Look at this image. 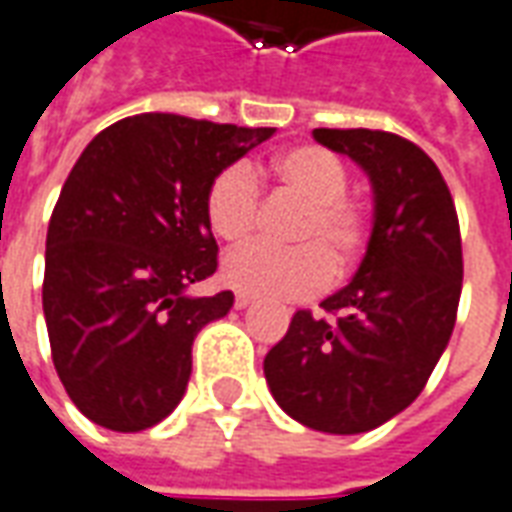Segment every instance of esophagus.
Masks as SVG:
<instances>
[{
	"label": "esophagus",
	"mask_w": 512,
	"mask_h": 512,
	"mask_svg": "<svg viewBox=\"0 0 512 512\" xmlns=\"http://www.w3.org/2000/svg\"><path fill=\"white\" fill-rule=\"evenodd\" d=\"M250 303H253V297H250V295H242V292H239V295L234 297V306H237V308H248Z\"/></svg>",
	"instance_id": "1"
}]
</instances>
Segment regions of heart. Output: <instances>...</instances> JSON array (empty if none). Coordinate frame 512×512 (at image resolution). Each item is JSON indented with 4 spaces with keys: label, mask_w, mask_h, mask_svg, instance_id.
I'll list each match as a JSON object with an SVG mask.
<instances>
[{
    "label": "heart",
    "mask_w": 512,
    "mask_h": 512,
    "mask_svg": "<svg viewBox=\"0 0 512 512\" xmlns=\"http://www.w3.org/2000/svg\"><path fill=\"white\" fill-rule=\"evenodd\" d=\"M273 179L306 201L292 231L300 245H242L223 259V281L242 295L300 300L331 284L333 270L347 273L364 256L372 220L347 198L350 173L342 159L322 146H295L278 154ZM262 209V184L245 162L217 170L204 195L206 223L217 237L239 242L253 234Z\"/></svg>",
    "instance_id": "1"
}]
</instances>
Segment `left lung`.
Segmentation results:
<instances>
[{"label": "left lung", "instance_id": "8db88e82", "mask_svg": "<svg viewBox=\"0 0 512 512\" xmlns=\"http://www.w3.org/2000/svg\"><path fill=\"white\" fill-rule=\"evenodd\" d=\"M358 162L375 192V223L331 314L297 311L264 358L275 402L320 433L353 436L405 411L433 375L458 317L463 250L455 201L436 162L400 134L314 129Z\"/></svg>", "mask_w": 512, "mask_h": 512}]
</instances>
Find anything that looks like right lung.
<instances>
[{"mask_svg": "<svg viewBox=\"0 0 512 512\" xmlns=\"http://www.w3.org/2000/svg\"><path fill=\"white\" fill-rule=\"evenodd\" d=\"M273 132L143 112L76 159L46 231L43 317L90 422L140 433L181 402L195 336L234 306L231 292L187 295L217 270L206 187Z\"/></svg>", "mask_w": 512, "mask_h": 512, "instance_id": "1", "label": "right lung"}]
</instances>
